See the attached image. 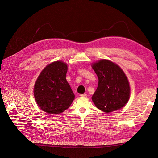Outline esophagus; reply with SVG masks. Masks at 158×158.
I'll use <instances>...</instances> for the list:
<instances>
[{
	"instance_id": "obj_1",
	"label": "esophagus",
	"mask_w": 158,
	"mask_h": 158,
	"mask_svg": "<svg viewBox=\"0 0 158 158\" xmlns=\"http://www.w3.org/2000/svg\"><path fill=\"white\" fill-rule=\"evenodd\" d=\"M80 96H81V97H87V94L86 93L81 94H80Z\"/></svg>"
}]
</instances>
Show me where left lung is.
Masks as SVG:
<instances>
[{
	"label": "left lung",
	"instance_id": "obj_1",
	"mask_svg": "<svg viewBox=\"0 0 158 158\" xmlns=\"http://www.w3.org/2000/svg\"><path fill=\"white\" fill-rule=\"evenodd\" d=\"M98 85L92 96L96 107L106 113L122 108L130 97L129 81L120 67L107 60L93 64Z\"/></svg>",
	"mask_w": 158,
	"mask_h": 158
}]
</instances>
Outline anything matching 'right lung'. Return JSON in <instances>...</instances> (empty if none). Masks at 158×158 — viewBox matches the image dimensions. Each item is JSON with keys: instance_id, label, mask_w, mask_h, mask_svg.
Returning <instances> with one entry per match:
<instances>
[{"instance_id": "right-lung-1", "label": "right lung", "mask_w": 158, "mask_h": 158, "mask_svg": "<svg viewBox=\"0 0 158 158\" xmlns=\"http://www.w3.org/2000/svg\"><path fill=\"white\" fill-rule=\"evenodd\" d=\"M66 64L56 61L47 65L37 78L34 96L40 109L49 114H58L68 109L74 94L65 76Z\"/></svg>"}]
</instances>
